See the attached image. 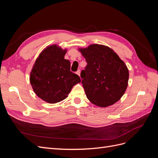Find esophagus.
I'll list each match as a JSON object with an SVG mask.
<instances>
[{
	"label": "esophagus",
	"instance_id": "1",
	"mask_svg": "<svg viewBox=\"0 0 158 158\" xmlns=\"http://www.w3.org/2000/svg\"><path fill=\"white\" fill-rule=\"evenodd\" d=\"M76 74H77L80 76V70H78L77 72H76Z\"/></svg>",
	"mask_w": 158,
	"mask_h": 158
}]
</instances>
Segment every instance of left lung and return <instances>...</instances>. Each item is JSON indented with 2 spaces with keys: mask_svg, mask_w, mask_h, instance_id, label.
Returning <instances> with one entry per match:
<instances>
[{
  "mask_svg": "<svg viewBox=\"0 0 158 158\" xmlns=\"http://www.w3.org/2000/svg\"><path fill=\"white\" fill-rule=\"evenodd\" d=\"M80 52L87 63L80 76L88 99L102 107L118 102L128 85L129 74L125 63L107 46L93 44Z\"/></svg>",
  "mask_w": 158,
  "mask_h": 158,
  "instance_id": "1",
  "label": "left lung"
}]
</instances>
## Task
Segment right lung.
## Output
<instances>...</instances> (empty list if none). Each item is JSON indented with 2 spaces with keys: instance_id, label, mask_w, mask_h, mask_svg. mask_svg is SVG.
Segmentation results:
<instances>
[{
  "instance_id": "add662e5",
  "label": "right lung",
  "mask_w": 158,
  "mask_h": 158,
  "mask_svg": "<svg viewBox=\"0 0 158 158\" xmlns=\"http://www.w3.org/2000/svg\"><path fill=\"white\" fill-rule=\"evenodd\" d=\"M66 52L56 45L47 47L38 56L31 72L33 91L49 103L63 101L81 81L80 76L70 71V61L64 59Z\"/></svg>"
}]
</instances>
